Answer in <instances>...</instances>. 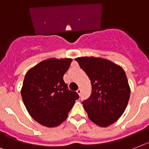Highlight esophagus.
Masks as SVG:
<instances>
[{"label":"esophagus","mask_w":149,"mask_h":149,"mask_svg":"<svg viewBox=\"0 0 149 149\" xmlns=\"http://www.w3.org/2000/svg\"><path fill=\"white\" fill-rule=\"evenodd\" d=\"M77 93H78V95H81V88H79L78 89H77Z\"/></svg>","instance_id":"obj_1"}]
</instances>
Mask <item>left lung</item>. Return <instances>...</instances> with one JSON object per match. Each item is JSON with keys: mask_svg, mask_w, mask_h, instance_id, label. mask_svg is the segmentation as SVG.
<instances>
[{"mask_svg": "<svg viewBox=\"0 0 149 149\" xmlns=\"http://www.w3.org/2000/svg\"><path fill=\"white\" fill-rule=\"evenodd\" d=\"M75 60L92 83V95L82 102L88 118L101 127L113 124L125 111L130 95L125 71L102 57H81Z\"/></svg>", "mask_w": 149, "mask_h": 149, "instance_id": "1", "label": "left lung"}]
</instances>
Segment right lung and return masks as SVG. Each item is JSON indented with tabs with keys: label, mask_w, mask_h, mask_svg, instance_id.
Masks as SVG:
<instances>
[{
	"label": "right lung",
	"mask_w": 149,
	"mask_h": 149,
	"mask_svg": "<svg viewBox=\"0 0 149 149\" xmlns=\"http://www.w3.org/2000/svg\"><path fill=\"white\" fill-rule=\"evenodd\" d=\"M71 58H48L29 69L21 88L30 116L47 127H56L67 118L79 95L67 89L63 75Z\"/></svg>",
	"instance_id": "add662e5"
}]
</instances>
